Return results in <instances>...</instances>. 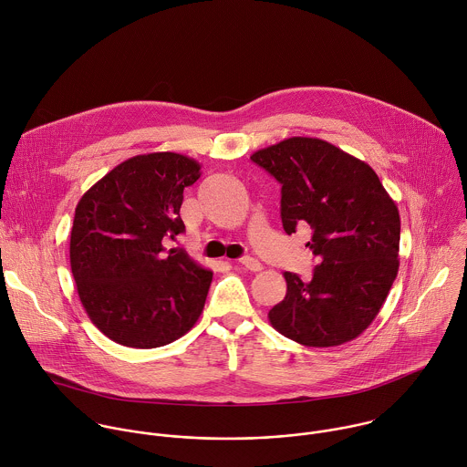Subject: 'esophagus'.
<instances>
[{"label": "esophagus", "instance_id": "obj_1", "mask_svg": "<svg viewBox=\"0 0 467 467\" xmlns=\"http://www.w3.org/2000/svg\"><path fill=\"white\" fill-rule=\"evenodd\" d=\"M240 264H242L247 271H251V273H258V271H262V269H264V267H262V264H260L258 260L251 258V256L242 258V260H240Z\"/></svg>", "mask_w": 467, "mask_h": 467}]
</instances>
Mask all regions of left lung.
Wrapping results in <instances>:
<instances>
[{
    "instance_id": "8db88e82",
    "label": "left lung",
    "mask_w": 467,
    "mask_h": 467,
    "mask_svg": "<svg viewBox=\"0 0 467 467\" xmlns=\"http://www.w3.org/2000/svg\"><path fill=\"white\" fill-rule=\"evenodd\" d=\"M251 160L282 185L287 234L313 229L318 265L311 282L284 273L285 298L269 311L271 326L307 348L355 340L377 318L399 273L400 214L377 172L318 138L293 136Z\"/></svg>"
}]
</instances>
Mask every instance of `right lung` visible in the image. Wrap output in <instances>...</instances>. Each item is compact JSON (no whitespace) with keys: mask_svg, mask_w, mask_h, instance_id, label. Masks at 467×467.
Listing matches in <instances>:
<instances>
[{"mask_svg":"<svg viewBox=\"0 0 467 467\" xmlns=\"http://www.w3.org/2000/svg\"><path fill=\"white\" fill-rule=\"evenodd\" d=\"M200 163L176 152L129 158L78 202L70 269L90 322L112 342L152 349L183 337L200 318L213 271L187 253L163 254V238L185 231L183 189Z\"/></svg>","mask_w":467,"mask_h":467,"instance_id":"obj_1","label":"right lung"}]
</instances>
